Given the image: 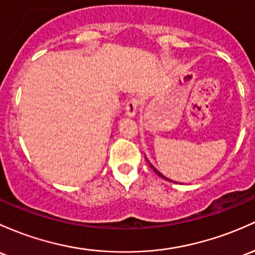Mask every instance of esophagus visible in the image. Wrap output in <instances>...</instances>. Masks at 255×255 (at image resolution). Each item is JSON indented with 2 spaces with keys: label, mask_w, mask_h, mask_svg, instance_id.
Instances as JSON below:
<instances>
[{
  "label": "esophagus",
  "mask_w": 255,
  "mask_h": 255,
  "mask_svg": "<svg viewBox=\"0 0 255 255\" xmlns=\"http://www.w3.org/2000/svg\"><path fill=\"white\" fill-rule=\"evenodd\" d=\"M139 106V100L136 98H132L129 99V102L126 105V115L128 117H134L136 115V111H138Z\"/></svg>",
  "instance_id": "obj_1"
}]
</instances>
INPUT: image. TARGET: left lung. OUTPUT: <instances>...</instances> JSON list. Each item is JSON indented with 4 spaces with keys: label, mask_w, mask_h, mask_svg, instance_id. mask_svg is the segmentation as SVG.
Returning a JSON list of instances; mask_svg holds the SVG:
<instances>
[{
    "label": "left lung",
    "mask_w": 255,
    "mask_h": 255,
    "mask_svg": "<svg viewBox=\"0 0 255 255\" xmlns=\"http://www.w3.org/2000/svg\"><path fill=\"white\" fill-rule=\"evenodd\" d=\"M146 161H147V162H149V159H146ZM149 166H150V167H151V168H152L153 170H155V173H157V174L159 175V177H161V178H163V179H166V180H168V178H166V177H164V175H163V174H161V173H159V172H158V170H157V169H156V168H155V167H153V166H152V164H151V163H150V162H149Z\"/></svg>",
    "instance_id": "left-lung-1"
}]
</instances>
